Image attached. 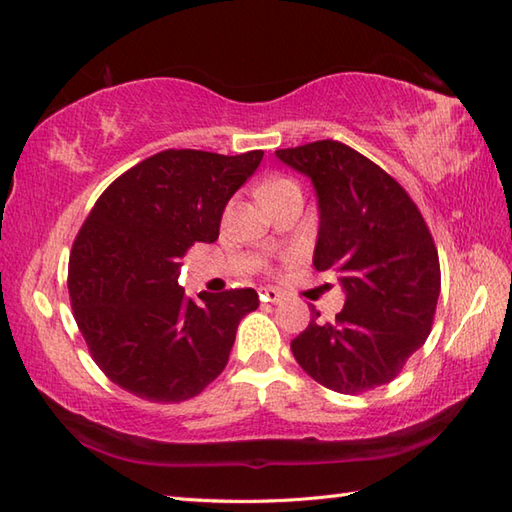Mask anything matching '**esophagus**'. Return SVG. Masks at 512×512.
Returning <instances> with one entry per match:
<instances>
[{
	"label": "esophagus",
	"mask_w": 512,
	"mask_h": 512,
	"mask_svg": "<svg viewBox=\"0 0 512 512\" xmlns=\"http://www.w3.org/2000/svg\"><path fill=\"white\" fill-rule=\"evenodd\" d=\"M259 299L268 301V303H277L281 299V292L275 288H262L259 290Z\"/></svg>",
	"instance_id": "34e87169"
}]
</instances>
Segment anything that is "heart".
I'll return each mask as SVG.
<instances>
[{
    "mask_svg": "<svg viewBox=\"0 0 512 512\" xmlns=\"http://www.w3.org/2000/svg\"><path fill=\"white\" fill-rule=\"evenodd\" d=\"M286 184H295V182H290V180H277V182H273V184H270V187L266 189V193H270V191H275V189H279V187H286Z\"/></svg>",
    "mask_w": 512,
    "mask_h": 512,
    "instance_id": "b5f03b06",
    "label": "heart"
}]
</instances>
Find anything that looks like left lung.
Segmentation results:
<instances>
[{"label": "left lung", "mask_w": 512, "mask_h": 512, "mask_svg": "<svg viewBox=\"0 0 512 512\" xmlns=\"http://www.w3.org/2000/svg\"><path fill=\"white\" fill-rule=\"evenodd\" d=\"M312 180L319 198L314 268L345 290L334 321L310 310L290 350L303 372L339 394H363L394 380L427 341L440 297V259L409 193L339 140L277 149Z\"/></svg>", "instance_id": "obj_1"}]
</instances>
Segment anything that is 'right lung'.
Here are the masks:
<instances>
[{"label": "right lung", "instance_id": "1", "mask_svg": "<svg viewBox=\"0 0 512 512\" xmlns=\"http://www.w3.org/2000/svg\"><path fill=\"white\" fill-rule=\"evenodd\" d=\"M262 158V149H167L118 176L92 206L72 244L68 290L94 363L114 385L171 405L222 374L257 292L193 301L178 284L180 262L191 246L215 242L226 202Z\"/></svg>", "mask_w": 512, "mask_h": 512}]
</instances>
